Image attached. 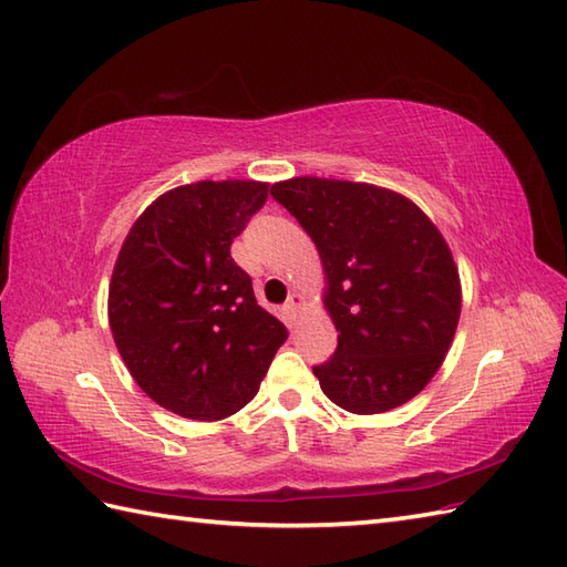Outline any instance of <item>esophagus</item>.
Masks as SVG:
<instances>
[{
  "mask_svg": "<svg viewBox=\"0 0 567 567\" xmlns=\"http://www.w3.org/2000/svg\"><path fill=\"white\" fill-rule=\"evenodd\" d=\"M305 297L302 295H290V299H287V305H285V309H287V315H290V317H297L299 315V311H302L305 309Z\"/></svg>",
  "mask_w": 567,
  "mask_h": 567,
  "instance_id": "34e87169",
  "label": "esophagus"
}]
</instances>
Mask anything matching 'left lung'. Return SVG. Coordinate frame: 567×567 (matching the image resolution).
I'll return each instance as SVG.
<instances>
[{"label": "left lung", "mask_w": 567, "mask_h": 567, "mask_svg": "<svg viewBox=\"0 0 567 567\" xmlns=\"http://www.w3.org/2000/svg\"><path fill=\"white\" fill-rule=\"evenodd\" d=\"M270 195L315 240L323 307L339 331L315 368L323 394L351 414H382L426 388L461 319L463 290L439 226L400 192L292 177Z\"/></svg>", "instance_id": "1"}]
</instances>
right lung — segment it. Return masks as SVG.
<instances>
[{
  "label": "right lung",
  "mask_w": 567,
  "mask_h": 567,
  "mask_svg": "<svg viewBox=\"0 0 567 567\" xmlns=\"http://www.w3.org/2000/svg\"><path fill=\"white\" fill-rule=\"evenodd\" d=\"M268 189L258 179H199L167 189L128 228L110 280V327L131 378L167 412L236 414L287 339L231 258Z\"/></svg>",
  "instance_id": "right-lung-1"
}]
</instances>
